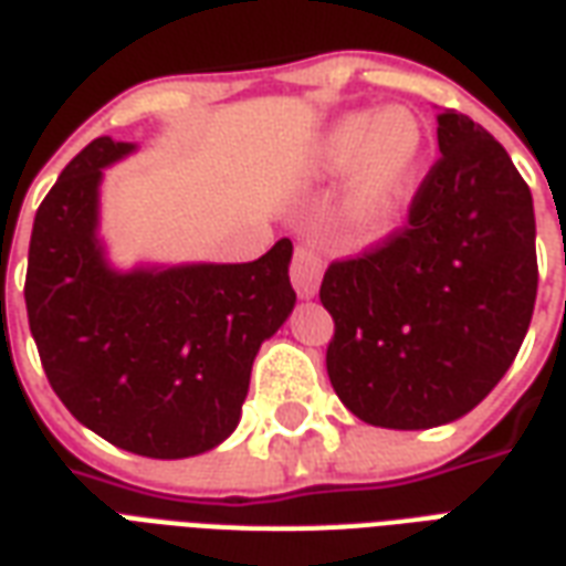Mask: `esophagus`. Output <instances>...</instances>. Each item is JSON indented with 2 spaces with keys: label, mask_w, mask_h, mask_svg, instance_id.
<instances>
[{
  "label": "esophagus",
  "mask_w": 566,
  "mask_h": 566,
  "mask_svg": "<svg viewBox=\"0 0 566 566\" xmlns=\"http://www.w3.org/2000/svg\"><path fill=\"white\" fill-rule=\"evenodd\" d=\"M323 271H325V259L323 253L313 247V243H298L295 247V255H292V286L298 292L301 298H313L319 292V283H323Z\"/></svg>",
  "instance_id": "obj_1"
}]
</instances>
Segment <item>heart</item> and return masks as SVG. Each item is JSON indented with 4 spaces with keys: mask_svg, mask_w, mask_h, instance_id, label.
<instances>
[{
    "mask_svg": "<svg viewBox=\"0 0 566 566\" xmlns=\"http://www.w3.org/2000/svg\"><path fill=\"white\" fill-rule=\"evenodd\" d=\"M424 156L422 123L403 108L353 111L334 119L311 147V171H349L340 213L358 234H382L413 196Z\"/></svg>",
    "mask_w": 566,
    "mask_h": 566,
    "instance_id": "heart-1",
    "label": "heart"
}]
</instances>
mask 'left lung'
Listing matches in <instances>:
<instances>
[{"label":"left lung","mask_w":566,"mask_h":566,"mask_svg":"<svg viewBox=\"0 0 566 566\" xmlns=\"http://www.w3.org/2000/svg\"><path fill=\"white\" fill-rule=\"evenodd\" d=\"M440 159L389 241L325 271V368L361 422L422 431L470 413L513 365L537 301L534 198L480 123L437 114Z\"/></svg>","instance_id":"left-lung-1"}]
</instances>
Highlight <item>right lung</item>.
<instances>
[{"instance_id": "obj_1", "label": "right lung", "mask_w": 566, "mask_h": 566, "mask_svg": "<svg viewBox=\"0 0 566 566\" xmlns=\"http://www.w3.org/2000/svg\"><path fill=\"white\" fill-rule=\"evenodd\" d=\"M132 150L86 144L41 201L29 332L53 391L90 431L135 455H201L238 428L255 353L295 307L292 241L241 265L119 271L98 238V187Z\"/></svg>"}]
</instances>
